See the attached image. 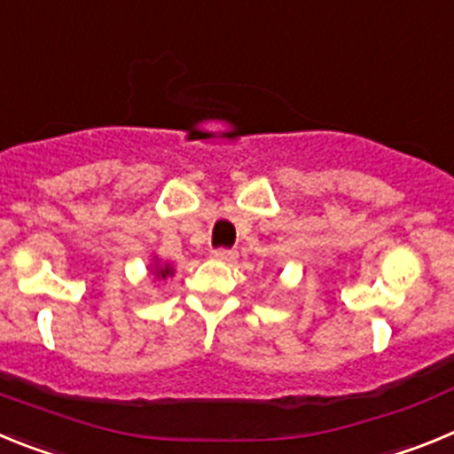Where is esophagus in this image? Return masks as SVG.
Listing matches in <instances>:
<instances>
[{
    "instance_id": "1",
    "label": "esophagus",
    "mask_w": 454,
    "mask_h": 454,
    "mask_svg": "<svg viewBox=\"0 0 454 454\" xmlns=\"http://www.w3.org/2000/svg\"><path fill=\"white\" fill-rule=\"evenodd\" d=\"M215 262H223V263H234L239 259V252L236 250H224V247H218V250L211 252Z\"/></svg>"
}]
</instances>
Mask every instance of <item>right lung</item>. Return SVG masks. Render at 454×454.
<instances>
[{"label": "right lung", "mask_w": 454, "mask_h": 454, "mask_svg": "<svg viewBox=\"0 0 454 454\" xmlns=\"http://www.w3.org/2000/svg\"><path fill=\"white\" fill-rule=\"evenodd\" d=\"M150 272L154 275V279H166L168 275H172V266H168V263H161V262H154L152 263Z\"/></svg>", "instance_id": "1"}]
</instances>
